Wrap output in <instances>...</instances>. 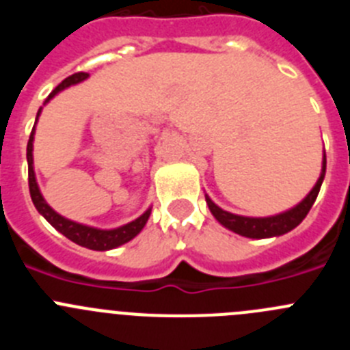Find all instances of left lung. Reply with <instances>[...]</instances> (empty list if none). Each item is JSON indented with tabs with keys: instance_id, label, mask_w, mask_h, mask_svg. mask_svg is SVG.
I'll list each match as a JSON object with an SVG mask.
<instances>
[{
	"instance_id": "obj_1",
	"label": "left lung",
	"mask_w": 350,
	"mask_h": 350,
	"mask_svg": "<svg viewBox=\"0 0 350 350\" xmlns=\"http://www.w3.org/2000/svg\"><path fill=\"white\" fill-rule=\"evenodd\" d=\"M324 173H326V154H324L323 159V173H321L319 180L315 184L314 189L310 191L305 200L299 203L298 206H295L289 212L279 213V215H273V217H262V219H254V217H242V215H234V213L226 212V210L219 208L215 203L206 196V205H208L210 212L213 213V217L217 219L222 226H226L228 230L234 231V233L242 234L247 238H268V237H279V234L287 233V231L295 230L296 226L307 217V213L310 212L312 205L317 200V194L321 191V185L324 180Z\"/></svg>"
}]
</instances>
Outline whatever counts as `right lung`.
<instances>
[{
	"label": "right lung",
	"mask_w": 350,
	"mask_h": 350,
	"mask_svg": "<svg viewBox=\"0 0 350 350\" xmlns=\"http://www.w3.org/2000/svg\"><path fill=\"white\" fill-rule=\"evenodd\" d=\"M89 73H83V71H79V73H73L70 75L68 79H64L63 82L54 89V91L49 94L47 101L51 100L52 96H55L59 91H63L64 88L71 85V83H77L80 80L88 79ZM45 101V103H47ZM42 110V108H40ZM40 110H38V116H40ZM33 133L31 131V137L29 142H27V182H29V194H31V200L35 203L36 210L42 213L43 217L47 219L52 226H54L55 230L63 233L68 240L71 242H75L77 245H82L85 249H92V250H108V249H116V247L122 245V243L129 242L131 238L137 237L138 233L142 231V228L145 226L147 222L148 215H150V210L140 215L137 221L129 222L126 226H120L117 230H96V228H89V226H83V224H77V222L70 221V219H64L63 215H59L57 212L51 208V206L45 203L43 196L40 194L38 189V184L35 180V172H33Z\"/></svg>",
	"instance_id": "obj_1"
}]
</instances>
